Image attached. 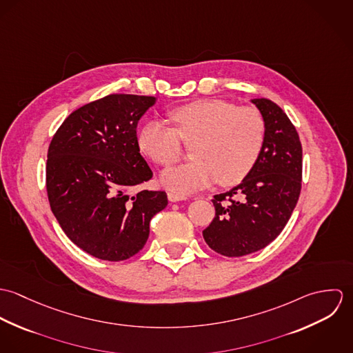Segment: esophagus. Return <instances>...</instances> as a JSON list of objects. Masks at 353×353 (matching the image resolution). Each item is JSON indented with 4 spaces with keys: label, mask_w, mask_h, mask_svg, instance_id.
Masks as SVG:
<instances>
[{
    "label": "esophagus",
    "mask_w": 353,
    "mask_h": 353,
    "mask_svg": "<svg viewBox=\"0 0 353 353\" xmlns=\"http://www.w3.org/2000/svg\"><path fill=\"white\" fill-rule=\"evenodd\" d=\"M167 197H168V200L171 202L186 201V200H188L186 196H182V194H179V193H172V192L168 193Z\"/></svg>",
    "instance_id": "esophagus-1"
}]
</instances>
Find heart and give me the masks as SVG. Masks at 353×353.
I'll return each instance as SVG.
<instances>
[{"label": "heart", "mask_w": 353, "mask_h": 353, "mask_svg": "<svg viewBox=\"0 0 353 353\" xmlns=\"http://www.w3.org/2000/svg\"><path fill=\"white\" fill-rule=\"evenodd\" d=\"M174 129L159 121L147 122L137 134L143 154L159 165L175 163L182 144L190 145V163L168 168L161 183L176 193L201 190L214 181L224 186L241 182L256 163L265 141V121L254 107L205 99L170 112Z\"/></svg>", "instance_id": "b5f03b06"}]
</instances>
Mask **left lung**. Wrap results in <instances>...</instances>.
I'll use <instances>...</instances> for the list:
<instances>
[{
	"mask_svg": "<svg viewBox=\"0 0 353 353\" xmlns=\"http://www.w3.org/2000/svg\"><path fill=\"white\" fill-rule=\"evenodd\" d=\"M265 121V141L252 171L230 192L214 196V219L202 231L225 256L258 252L288 223L302 188V144L287 114L269 99H252Z\"/></svg>",
	"mask_w": 353,
	"mask_h": 353,
	"instance_id": "obj_1",
	"label": "left lung"
}]
</instances>
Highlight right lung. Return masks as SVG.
<instances>
[{"label":"right lung","instance_id":"1","mask_svg":"<svg viewBox=\"0 0 353 353\" xmlns=\"http://www.w3.org/2000/svg\"><path fill=\"white\" fill-rule=\"evenodd\" d=\"M156 98L108 95L73 111L51 140L46 186L66 236L104 261L140 252L152 217L167 206L164 192L130 189L152 178L137 144V125Z\"/></svg>","mask_w":353,"mask_h":353}]
</instances>
